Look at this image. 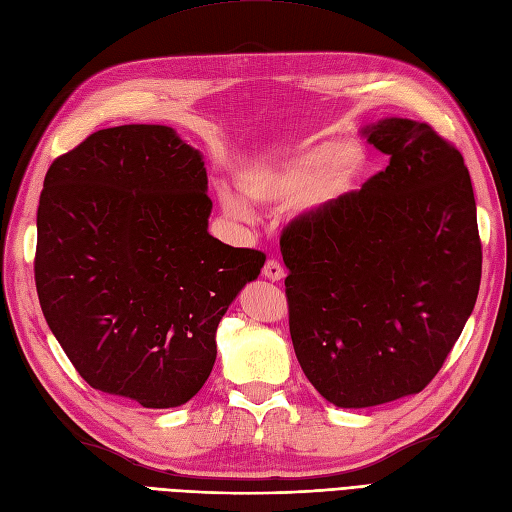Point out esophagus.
<instances>
[{
	"mask_svg": "<svg viewBox=\"0 0 512 512\" xmlns=\"http://www.w3.org/2000/svg\"><path fill=\"white\" fill-rule=\"evenodd\" d=\"M263 276L271 282H278L284 278V267L278 263V260H267L263 267Z\"/></svg>",
	"mask_w": 512,
	"mask_h": 512,
	"instance_id": "1",
	"label": "esophagus"
}]
</instances>
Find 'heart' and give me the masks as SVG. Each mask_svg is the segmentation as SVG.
<instances>
[{
	"label": "heart",
	"instance_id": "heart-1",
	"mask_svg": "<svg viewBox=\"0 0 512 512\" xmlns=\"http://www.w3.org/2000/svg\"><path fill=\"white\" fill-rule=\"evenodd\" d=\"M369 169L367 149L356 141H317L293 154L256 160L236 171V186L221 184V213L234 223H254L252 204L284 206L297 202L306 215H326L347 202Z\"/></svg>",
	"mask_w": 512,
	"mask_h": 512
}]
</instances>
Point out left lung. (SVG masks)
<instances>
[{"label": "left lung", "instance_id": "left-lung-1", "mask_svg": "<svg viewBox=\"0 0 512 512\" xmlns=\"http://www.w3.org/2000/svg\"><path fill=\"white\" fill-rule=\"evenodd\" d=\"M360 136L389 167L282 236L295 356L323 400L369 408L419 393L476 306V199L458 149L384 117Z\"/></svg>", "mask_w": 512, "mask_h": 512}]
</instances>
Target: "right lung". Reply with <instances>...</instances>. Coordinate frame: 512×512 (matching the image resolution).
I'll return each instance as SVG.
<instances>
[{"label": "right lung", "instance_id": "add662e5", "mask_svg": "<svg viewBox=\"0 0 512 512\" xmlns=\"http://www.w3.org/2000/svg\"><path fill=\"white\" fill-rule=\"evenodd\" d=\"M206 193L202 152L156 123L99 130L49 167L36 291L93 389L176 408L208 380L219 321L265 254L208 232Z\"/></svg>", "mask_w": 512, "mask_h": 512}]
</instances>
